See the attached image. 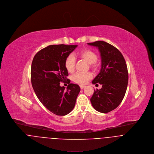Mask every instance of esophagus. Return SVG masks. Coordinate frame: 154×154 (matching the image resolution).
I'll list each match as a JSON object with an SVG mask.
<instances>
[{"instance_id": "1", "label": "esophagus", "mask_w": 154, "mask_h": 154, "mask_svg": "<svg viewBox=\"0 0 154 154\" xmlns=\"http://www.w3.org/2000/svg\"><path fill=\"white\" fill-rule=\"evenodd\" d=\"M80 88L81 89H83L85 88V86H83V85H80Z\"/></svg>"}]
</instances>
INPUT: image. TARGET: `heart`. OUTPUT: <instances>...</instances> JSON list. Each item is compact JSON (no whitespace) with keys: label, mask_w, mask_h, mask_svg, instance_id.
Segmentation results:
<instances>
[{"label":"heart","mask_w":154,"mask_h":154,"mask_svg":"<svg viewBox=\"0 0 154 154\" xmlns=\"http://www.w3.org/2000/svg\"><path fill=\"white\" fill-rule=\"evenodd\" d=\"M78 56L85 60L88 63H90V66L93 70L97 69L99 64L97 62V55L91 49H85L78 53ZM75 58L72 55H69L65 60V66L69 72H73L75 69ZM92 78V74L89 72H77L72 77V80L74 82L83 85L85 84L88 80Z\"/></svg>","instance_id":"1"}]
</instances>
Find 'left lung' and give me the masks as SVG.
Wrapping results in <instances>:
<instances>
[{"label":"left lung","instance_id":"obj_1","mask_svg":"<svg viewBox=\"0 0 154 154\" xmlns=\"http://www.w3.org/2000/svg\"><path fill=\"white\" fill-rule=\"evenodd\" d=\"M97 47L101 57L100 72L92 81L102 88L94 91L91 102L93 107L102 113L109 112L121 103L126 92L128 74L122 54L114 46L103 41L88 43Z\"/></svg>","mask_w":154,"mask_h":154}]
</instances>
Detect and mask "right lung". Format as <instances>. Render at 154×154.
<instances>
[{
    "label": "right lung",
    "instance_id": "1",
    "mask_svg": "<svg viewBox=\"0 0 154 154\" xmlns=\"http://www.w3.org/2000/svg\"><path fill=\"white\" fill-rule=\"evenodd\" d=\"M77 45H49L34 56L31 67L32 88L40 102L51 112L65 116L74 108L80 91L79 85L70 83L66 90L60 86L68 75L65 61Z\"/></svg>",
    "mask_w": 154,
    "mask_h": 154
}]
</instances>
